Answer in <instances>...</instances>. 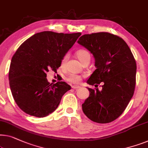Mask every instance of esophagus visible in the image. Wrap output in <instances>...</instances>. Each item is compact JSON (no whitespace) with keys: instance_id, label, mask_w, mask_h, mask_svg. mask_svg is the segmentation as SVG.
Masks as SVG:
<instances>
[{"instance_id":"obj_1","label":"esophagus","mask_w":148,"mask_h":148,"mask_svg":"<svg viewBox=\"0 0 148 148\" xmlns=\"http://www.w3.org/2000/svg\"><path fill=\"white\" fill-rule=\"evenodd\" d=\"M72 88L74 89H77L79 88H80V87H79V85H73Z\"/></svg>"}]
</instances>
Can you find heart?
<instances>
[{"label": "heart", "instance_id": "1", "mask_svg": "<svg viewBox=\"0 0 148 148\" xmlns=\"http://www.w3.org/2000/svg\"><path fill=\"white\" fill-rule=\"evenodd\" d=\"M76 55L78 59L81 62V63H83L85 59L89 58L90 59V55L89 52L86 50H84V49H80V50L77 51ZM67 58V55H65L63 60H62V64L65 63ZM66 79H67V80L68 81H69V82L73 83H77L81 81V77L75 73H70Z\"/></svg>", "mask_w": 148, "mask_h": 148}]
</instances>
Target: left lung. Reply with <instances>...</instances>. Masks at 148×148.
<instances>
[{"instance_id": "left-lung-1", "label": "left lung", "mask_w": 148, "mask_h": 148, "mask_svg": "<svg viewBox=\"0 0 148 148\" xmlns=\"http://www.w3.org/2000/svg\"><path fill=\"white\" fill-rule=\"evenodd\" d=\"M77 42L95 59L96 69L87 83H103L101 91L87 87L89 96L82 104L83 111L94 122L110 123L120 116L134 95L136 61L127 43L109 33L82 35Z\"/></svg>"}]
</instances>
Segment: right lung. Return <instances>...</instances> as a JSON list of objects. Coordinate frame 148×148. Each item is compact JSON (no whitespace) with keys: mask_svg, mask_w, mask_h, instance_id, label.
Segmentation results:
<instances>
[{"mask_svg":"<svg viewBox=\"0 0 148 148\" xmlns=\"http://www.w3.org/2000/svg\"><path fill=\"white\" fill-rule=\"evenodd\" d=\"M81 35L40 32L17 49L10 63L8 79L12 97L24 112L44 117L57 108L71 86L64 81L50 84L46 73L49 70L56 71Z\"/></svg>","mask_w":148,"mask_h":148,"instance_id":"1","label":"right lung"}]
</instances>
